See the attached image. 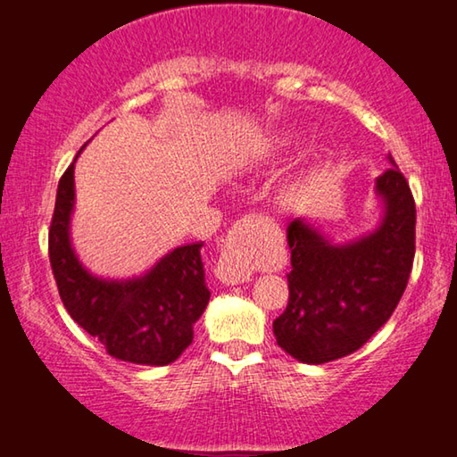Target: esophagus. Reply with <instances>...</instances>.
<instances>
[{
	"mask_svg": "<svg viewBox=\"0 0 457 457\" xmlns=\"http://www.w3.org/2000/svg\"><path fill=\"white\" fill-rule=\"evenodd\" d=\"M248 254L244 250L240 236L234 234L226 244V250L220 256L215 267V277L226 285H240L250 278Z\"/></svg>",
	"mask_w": 457,
	"mask_h": 457,
	"instance_id": "1",
	"label": "esophagus"
}]
</instances>
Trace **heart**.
Instances as JSON below:
<instances>
[{
  "label": "heart",
  "mask_w": 457,
  "mask_h": 457,
  "mask_svg": "<svg viewBox=\"0 0 457 457\" xmlns=\"http://www.w3.org/2000/svg\"><path fill=\"white\" fill-rule=\"evenodd\" d=\"M299 139V133L297 131H277L269 135L267 139L262 141V147H261V154H258V160L261 162H270V160H278L283 158L285 154L291 152V149L295 147V143Z\"/></svg>",
  "instance_id": "obj_1"
}]
</instances>
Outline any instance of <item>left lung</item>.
Segmentation results:
<instances>
[{"label": "left lung", "instance_id": "left-lung-1", "mask_svg": "<svg viewBox=\"0 0 457 457\" xmlns=\"http://www.w3.org/2000/svg\"><path fill=\"white\" fill-rule=\"evenodd\" d=\"M376 179L381 217L365 234L337 242L299 217L287 229L289 303L272 322L277 345L308 365L351 355L390 320L414 261L417 209L392 155Z\"/></svg>", "mask_w": 457, "mask_h": 457}]
</instances>
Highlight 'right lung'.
I'll use <instances>...</instances> for the list:
<instances>
[{
    "instance_id": "add662e5",
    "label": "right lung",
    "mask_w": 457,
    "mask_h": 457,
    "mask_svg": "<svg viewBox=\"0 0 457 457\" xmlns=\"http://www.w3.org/2000/svg\"><path fill=\"white\" fill-rule=\"evenodd\" d=\"M84 147L61 176L49 231L59 295L78 326L98 338L108 355L152 367L174 363L193 343V326L211 297L201 261L203 244L170 250L139 275L117 278L87 270L71 242L73 172Z\"/></svg>"
}]
</instances>
